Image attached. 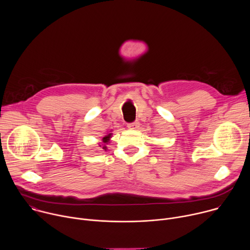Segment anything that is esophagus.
<instances>
[{"label": "esophagus", "mask_w": 250, "mask_h": 250, "mask_svg": "<svg viewBox=\"0 0 250 250\" xmlns=\"http://www.w3.org/2000/svg\"><path fill=\"white\" fill-rule=\"evenodd\" d=\"M138 122H134V123H130V124H127V127L129 129H135L138 127Z\"/></svg>", "instance_id": "esophagus-1"}]
</instances>
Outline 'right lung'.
I'll return each instance as SVG.
<instances>
[{
	"label": "right lung",
	"instance_id": "right-lung-1",
	"mask_svg": "<svg viewBox=\"0 0 250 250\" xmlns=\"http://www.w3.org/2000/svg\"><path fill=\"white\" fill-rule=\"evenodd\" d=\"M111 135H112V133H108V134H106L105 136H104L103 137V142H104V144H108V142H109V140H110V138H111ZM103 149H106V146H103Z\"/></svg>",
	"mask_w": 250,
	"mask_h": 250
}]
</instances>
